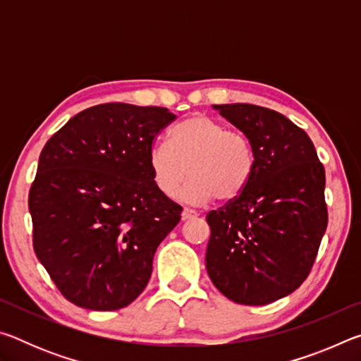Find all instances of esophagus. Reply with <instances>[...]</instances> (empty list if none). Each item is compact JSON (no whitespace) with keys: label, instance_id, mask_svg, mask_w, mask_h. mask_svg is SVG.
<instances>
[{"label":"esophagus","instance_id":"obj_1","mask_svg":"<svg viewBox=\"0 0 361 361\" xmlns=\"http://www.w3.org/2000/svg\"><path fill=\"white\" fill-rule=\"evenodd\" d=\"M197 215L199 213L195 210H191V209H183V213H181L183 219H194V218H197Z\"/></svg>","mask_w":361,"mask_h":361}]
</instances>
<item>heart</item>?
Returning <instances> with one entry per match:
<instances>
[{"mask_svg":"<svg viewBox=\"0 0 361 361\" xmlns=\"http://www.w3.org/2000/svg\"><path fill=\"white\" fill-rule=\"evenodd\" d=\"M148 166L159 192L173 197L189 173L183 199L205 204L235 200L245 191L255 170V151L242 132L226 129L205 114L189 116L170 132V145L149 148Z\"/></svg>","mask_w":361,"mask_h":361,"instance_id":"heart-1","label":"heart"}]
</instances>
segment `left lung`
Here are the masks:
<instances>
[{"label":"left lung","mask_w":361,"mask_h":361,"mask_svg":"<svg viewBox=\"0 0 361 361\" xmlns=\"http://www.w3.org/2000/svg\"><path fill=\"white\" fill-rule=\"evenodd\" d=\"M213 108L250 140L255 170L239 197L207 215V272L231 301L264 305L299 288L314 266L328 224L325 169L283 114L250 103Z\"/></svg>","instance_id":"1"}]
</instances>
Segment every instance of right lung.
Masks as SVG:
<instances>
[{"label": "right lung", "instance_id": "1", "mask_svg": "<svg viewBox=\"0 0 361 361\" xmlns=\"http://www.w3.org/2000/svg\"><path fill=\"white\" fill-rule=\"evenodd\" d=\"M175 118L161 106L105 103L78 113L42 148L28 194L33 248L79 307L122 309L148 285L159 243L181 218L148 166Z\"/></svg>", "mask_w": 361, "mask_h": 361}]
</instances>
